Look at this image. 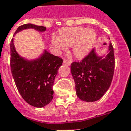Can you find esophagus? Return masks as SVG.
<instances>
[{
    "instance_id": "34e87169",
    "label": "esophagus",
    "mask_w": 131,
    "mask_h": 131,
    "mask_svg": "<svg viewBox=\"0 0 131 131\" xmlns=\"http://www.w3.org/2000/svg\"><path fill=\"white\" fill-rule=\"evenodd\" d=\"M63 62L64 64H67L68 66H70L71 64V60H67V59H64L63 60Z\"/></svg>"
}]
</instances>
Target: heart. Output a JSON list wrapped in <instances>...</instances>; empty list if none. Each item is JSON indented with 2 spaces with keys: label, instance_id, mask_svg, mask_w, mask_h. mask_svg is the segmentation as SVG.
<instances>
[{
  "label": "heart",
  "instance_id": "b5f03b06",
  "mask_svg": "<svg viewBox=\"0 0 131 131\" xmlns=\"http://www.w3.org/2000/svg\"><path fill=\"white\" fill-rule=\"evenodd\" d=\"M97 40V34L92 29L83 27L62 28L59 36H54L51 42L56 51L66 50L73 46V53L76 58H82L89 54Z\"/></svg>",
  "mask_w": 131,
  "mask_h": 131
}]
</instances>
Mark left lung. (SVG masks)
<instances>
[{
	"label": "left lung",
	"mask_w": 131,
	"mask_h": 131,
	"mask_svg": "<svg viewBox=\"0 0 131 131\" xmlns=\"http://www.w3.org/2000/svg\"><path fill=\"white\" fill-rule=\"evenodd\" d=\"M77 95L88 102L97 101L108 91L113 78L114 54L109 43L106 54L100 55L95 48L81 62L71 65Z\"/></svg>",
	"instance_id": "obj_1"
}]
</instances>
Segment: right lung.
Segmentation results:
<instances>
[{"label": "right lung", "instance_id": "add662e5", "mask_svg": "<svg viewBox=\"0 0 131 131\" xmlns=\"http://www.w3.org/2000/svg\"><path fill=\"white\" fill-rule=\"evenodd\" d=\"M27 29L43 32L46 27L32 23L21 25L16 34ZM13 38L10 41V69L18 91L29 105L42 108L50 103L53 98L52 86L62 59L54 56L44 49L38 58H25L17 52Z\"/></svg>", "mask_w": 131, "mask_h": 131}]
</instances>
